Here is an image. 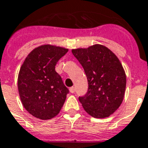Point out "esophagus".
Here are the masks:
<instances>
[{
  "mask_svg": "<svg viewBox=\"0 0 148 148\" xmlns=\"http://www.w3.org/2000/svg\"><path fill=\"white\" fill-rule=\"evenodd\" d=\"M70 92H71V93H72V94L75 92V88H74V86H72V87H71V88H70Z\"/></svg>",
  "mask_w": 148,
  "mask_h": 148,
  "instance_id": "esophagus-1",
  "label": "esophagus"
}]
</instances>
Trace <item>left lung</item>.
<instances>
[{"mask_svg":"<svg viewBox=\"0 0 148 148\" xmlns=\"http://www.w3.org/2000/svg\"><path fill=\"white\" fill-rule=\"evenodd\" d=\"M83 67L88 90L78 99L87 113L95 118H106L117 110L123 100L126 74L117 56L102 45L72 49Z\"/></svg>","mask_w":148,"mask_h":148,"instance_id":"1","label":"left lung"}]
</instances>
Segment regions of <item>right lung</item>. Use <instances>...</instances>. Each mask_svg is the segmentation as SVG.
I'll use <instances>...</instances> for the list:
<instances>
[{"instance_id": "right-lung-1", "label": "right lung", "mask_w": 148, "mask_h": 148, "mask_svg": "<svg viewBox=\"0 0 148 148\" xmlns=\"http://www.w3.org/2000/svg\"><path fill=\"white\" fill-rule=\"evenodd\" d=\"M68 49L51 45L32 50L21 67L17 86L21 103L33 116L46 120L59 113L69 90L55 71Z\"/></svg>"}]
</instances>
